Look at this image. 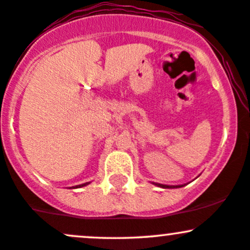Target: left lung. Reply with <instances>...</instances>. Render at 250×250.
<instances>
[{"mask_svg":"<svg viewBox=\"0 0 250 250\" xmlns=\"http://www.w3.org/2000/svg\"><path fill=\"white\" fill-rule=\"evenodd\" d=\"M154 185H156V186H158V187H162V188H179V187H182V186H184V185H178V186H169V185L155 184V182H154Z\"/></svg>","mask_w":250,"mask_h":250,"instance_id":"1","label":"left lung"}]
</instances>
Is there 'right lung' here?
Segmentation results:
<instances>
[{
	"label": "right lung",
	"mask_w": 250,
	"mask_h": 250,
	"mask_svg": "<svg viewBox=\"0 0 250 250\" xmlns=\"http://www.w3.org/2000/svg\"><path fill=\"white\" fill-rule=\"evenodd\" d=\"M87 182H85V184H82V185H79V186H75V187H72V188H79V187H83V186H87Z\"/></svg>",
	"instance_id": "1"
}]
</instances>
